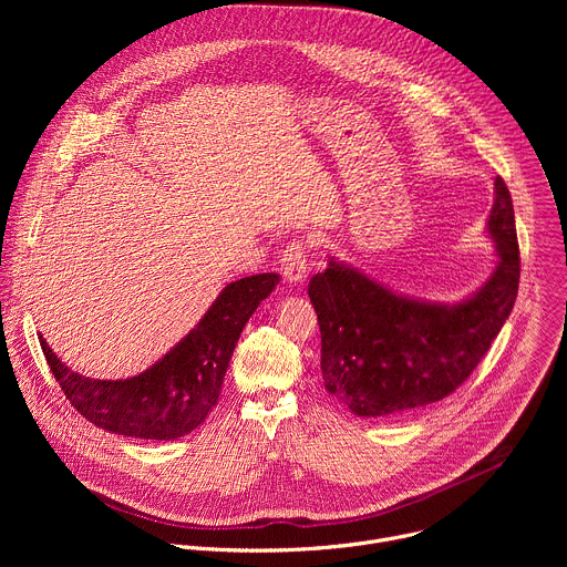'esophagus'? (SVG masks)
Instances as JSON below:
<instances>
[{
	"mask_svg": "<svg viewBox=\"0 0 567 567\" xmlns=\"http://www.w3.org/2000/svg\"><path fill=\"white\" fill-rule=\"evenodd\" d=\"M280 274L289 285H300L307 280L309 262H307V247L302 241H291V245L282 251Z\"/></svg>",
	"mask_w": 567,
	"mask_h": 567,
	"instance_id": "34e87169",
	"label": "esophagus"
}]
</instances>
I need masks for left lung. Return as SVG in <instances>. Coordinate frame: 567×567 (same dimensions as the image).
<instances>
[{"label":"left lung","mask_w":567,"mask_h":567,"mask_svg":"<svg viewBox=\"0 0 567 567\" xmlns=\"http://www.w3.org/2000/svg\"><path fill=\"white\" fill-rule=\"evenodd\" d=\"M487 235L496 267L457 302L403 296L330 258L309 280L326 390L359 417L394 420L449 396L487 354L509 318L520 278L512 195L496 177Z\"/></svg>","instance_id":"8db88e82"}]
</instances>
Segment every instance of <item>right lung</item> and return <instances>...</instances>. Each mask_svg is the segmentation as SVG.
I'll return each instance as SVG.
<instances>
[{
	"label": "right lung",
	"instance_id": "add662e5",
	"mask_svg": "<svg viewBox=\"0 0 567 567\" xmlns=\"http://www.w3.org/2000/svg\"><path fill=\"white\" fill-rule=\"evenodd\" d=\"M278 282V274H258L226 285L175 348L130 379L83 377L60 361L42 334L40 346L71 406L94 426L138 440H177L213 411L241 330Z\"/></svg>",
	"mask_w": 567,
	"mask_h": 567
}]
</instances>
